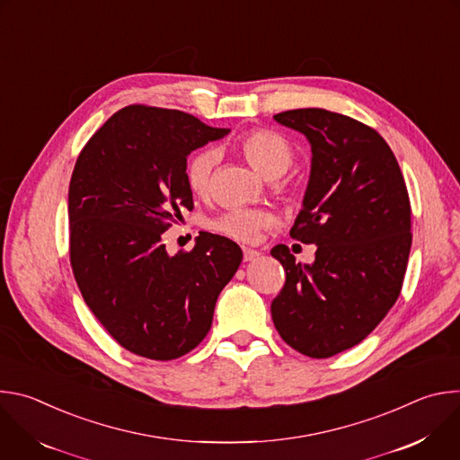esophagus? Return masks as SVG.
<instances>
[{
    "mask_svg": "<svg viewBox=\"0 0 460 460\" xmlns=\"http://www.w3.org/2000/svg\"><path fill=\"white\" fill-rule=\"evenodd\" d=\"M258 256H260V252H258L256 249L243 247V260H245V261H251V260H254V258H258Z\"/></svg>",
    "mask_w": 460,
    "mask_h": 460,
    "instance_id": "obj_1",
    "label": "esophagus"
}]
</instances>
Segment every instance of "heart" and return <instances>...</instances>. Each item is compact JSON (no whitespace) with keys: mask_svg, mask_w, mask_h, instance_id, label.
Listing matches in <instances>:
<instances>
[{"mask_svg":"<svg viewBox=\"0 0 460 460\" xmlns=\"http://www.w3.org/2000/svg\"><path fill=\"white\" fill-rule=\"evenodd\" d=\"M238 149L247 158V162L268 180L282 176L295 160V149L291 142L271 128L249 130V133L240 137ZM217 164L218 153L213 147H202L189 156L185 165V180L192 194L200 196V199L209 194ZM273 224L275 215L268 209L233 208L217 217L211 222V229L238 242H252L260 229Z\"/></svg>","mask_w":460,"mask_h":460,"instance_id":"1","label":"heart"}]
</instances>
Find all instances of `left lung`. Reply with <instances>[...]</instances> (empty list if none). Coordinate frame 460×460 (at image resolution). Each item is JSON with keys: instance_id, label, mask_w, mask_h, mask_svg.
Returning a JSON list of instances; mask_svg holds the SVG:
<instances>
[{"instance_id": "obj_1", "label": "left lung", "mask_w": 460, "mask_h": 460, "mask_svg": "<svg viewBox=\"0 0 460 460\" xmlns=\"http://www.w3.org/2000/svg\"><path fill=\"white\" fill-rule=\"evenodd\" d=\"M275 119L311 144L309 183L289 234L316 252L302 266L286 245L271 249L286 271L271 316L286 344L327 358L360 344L397 302L411 249L410 196L375 128L325 109Z\"/></svg>"}]
</instances>
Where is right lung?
Here are the masks:
<instances>
[{"mask_svg":"<svg viewBox=\"0 0 460 460\" xmlns=\"http://www.w3.org/2000/svg\"><path fill=\"white\" fill-rule=\"evenodd\" d=\"M227 133L181 111L128 105L76 160L73 273L89 309L130 353L172 360L194 349L240 266L242 249L226 236L200 233L189 252L174 256L162 240L180 209H192L187 156Z\"/></svg>","mask_w":460,"mask_h":460,"instance_id":"add662e5","label":"right lung"}]
</instances>
